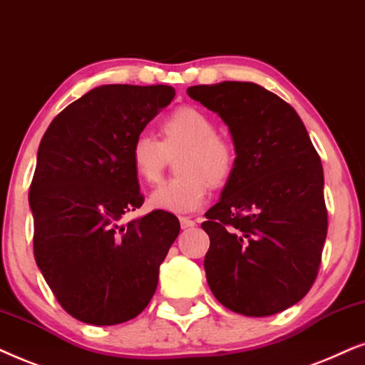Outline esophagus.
Here are the masks:
<instances>
[{"label":"esophagus","instance_id":"1","mask_svg":"<svg viewBox=\"0 0 365 365\" xmlns=\"http://www.w3.org/2000/svg\"><path fill=\"white\" fill-rule=\"evenodd\" d=\"M180 227H182L183 230H185V228H193L195 227V222L188 217H180Z\"/></svg>","mask_w":365,"mask_h":365}]
</instances>
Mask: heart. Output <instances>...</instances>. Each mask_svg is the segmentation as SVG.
Listing matches in <instances>:
<instances>
[{
  "label": "heart",
  "mask_w": 365,
  "mask_h": 365,
  "mask_svg": "<svg viewBox=\"0 0 365 365\" xmlns=\"http://www.w3.org/2000/svg\"><path fill=\"white\" fill-rule=\"evenodd\" d=\"M163 142L142 132L133 138L130 158L138 177L157 182L170 155L178 153V177L160 183L150 193V207L170 213H192L210 198L212 182H223L233 168L235 152L215 133L210 116L195 106L172 111L162 123Z\"/></svg>",
  "instance_id": "b5f03b06"
}]
</instances>
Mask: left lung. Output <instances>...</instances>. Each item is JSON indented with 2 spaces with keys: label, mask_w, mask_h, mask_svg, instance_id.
Here are the masks:
<instances>
[{
  "label": "left lung",
  "mask_w": 365,
  "mask_h": 365,
  "mask_svg": "<svg viewBox=\"0 0 365 365\" xmlns=\"http://www.w3.org/2000/svg\"><path fill=\"white\" fill-rule=\"evenodd\" d=\"M187 93L220 116L237 155L202 223L208 287L237 314H279L304 299L319 272L327 237L320 157L297 111L264 86L222 81Z\"/></svg>",
  "instance_id": "8db88e82"
}]
</instances>
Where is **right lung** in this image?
<instances>
[{"label": "right lung", "mask_w": 365, "mask_h": 365, "mask_svg": "<svg viewBox=\"0 0 365 365\" xmlns=\"http://www.w3.org/2000/svg\"><path fill=\"white\" fill-rule=\"evenodd\" d=\"M167 85H101L55 116L30 187L38 269L58 302L85 324L115 325L152 300L178 218L153 210L121 223L143 195L130 148L173 100Z\"/></svg>", "instance_id": "add662e5"}]
</instances>
